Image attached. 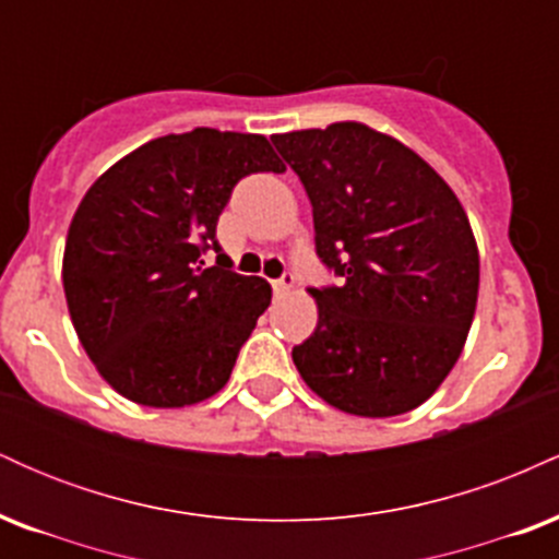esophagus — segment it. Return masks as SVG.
<instances>
[{
    "instance_id": "esophagus-1",
    "label": "esophagus",
    "mask_w": 559,
    "mask_h": 559,
    "mask_svg": "<svg viewBox=\"0 0 559 559\" xmlns=\"http://www.w3.org/2000/svg\"><path fill=\"white\" fill-rule=\"evenodd\" d=\"M292 288H294V275L292 273H284L278 281H273V292L278 294V297H284V294L292 292Z\"/></svg>"
}]
</instances>
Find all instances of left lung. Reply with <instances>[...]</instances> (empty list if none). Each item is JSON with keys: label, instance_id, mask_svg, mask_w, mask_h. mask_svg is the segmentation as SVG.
Returning <instances> with one entry per match:
<instances>
[{"label": "left lung", "instance_id": "1", "mask_svg": "<svg viewBox=\"0 0 559 559\" xmlns=\"http://www.w3.org/2000/svg\"><path fill=\"white\" fill-rule=\"evenodd\" d=\"M271 141L310 197L318 258L342 278L310 288L318 325L292 349L299 376L360 418L420 407L476 316L480 260L463 204L409 146L355 120Z\"/></svg>", "mask_w": 559, "mask_h": 559}]
</instances>
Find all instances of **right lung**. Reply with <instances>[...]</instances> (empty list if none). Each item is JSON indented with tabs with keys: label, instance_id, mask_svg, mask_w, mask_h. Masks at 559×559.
Here are the masks:
<instances>
[{
	"label": "right lung",
	"instance_id": "right-lung-1",
	"mask_svg": "<svg viewBox=\"0 0 559 559\" xmlns=\"http://www.w3.org/2000/svg\"><path fill=\"white\" fill-rule=\"evenodd\" d=\"M281 173L260 133L194 128L102 173L68 228L62 286L94 368L126 400L189 407L228 383L273 288L230 271L215 226L249 173ZM218 260L204 269L201 252Z\"/></svg>",
	"mask_w": 559,
	"mask_h": 559
}]
</instances>
